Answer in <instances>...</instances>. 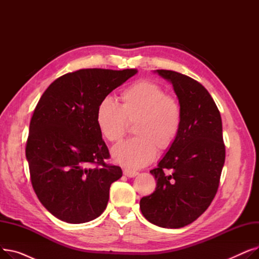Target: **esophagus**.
Returning a JSON list of instances; mask_svg holds the SVG:
<instances>
[{
  "label": "esophagus",
  "instance_id": "obj_1",
  "mask_svg": "<svg viewBox=\"0 0 259 259\" xmlns=\"http://www.w3.org/2000/svg\"><path fill=\"white\" fill-rule=\"evenodd\" d=\"M122 172H124V174L126 176H128V178H134V176H137L139 174V172L132 171V170H129V169H124V170H122Z\"/></svg>",
  "mask_w": 259,
  "mask_h": 259
}]
</instances>
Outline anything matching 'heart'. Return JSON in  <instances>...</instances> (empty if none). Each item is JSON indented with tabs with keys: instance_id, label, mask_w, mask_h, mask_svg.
<instances>
[{
	"instance_id": "b5f03b06",
	"label": "heart",
	"mask_w": 259,
	"mask_h": 259,
	"mask_svg": "<svg viewBox=\"0 0 259 259\" xmlns=\"http://www.w3.org/2000/svg\"><path fill=\"white\" fill-rule=\"evenodd\" d=\"M120 105L104 99L97 109V124L109 142L120 141L133 124L137 138L127 140L112 149L117 164L139 169L150 164L157 149L167 150L178 139L183 124L180 102L167 95L159 85L150 80H139L120 93Z\"/></svg>"
}]
</instances>
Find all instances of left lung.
<instances>
[{
  "label": "left lung",
  "instance_id": "obj_1",
  "mask_svg": "<svg viewBox=\"0 0 259 259\" xmlns=\"http://www.w3.org/2000/svg\"><path fill=\"white\" fill-rule=\"evenodd\" d=\"M155 72L172 84L183 124L175 143L150 171L155 191L141 199L140 208L151 224L178 229L197 220L215 197L226 157L223 124L219 108L197 80L172 70Z\"/></svg>",
  "mask_w": 259,
  "mask_h": 259
}]
</instances>
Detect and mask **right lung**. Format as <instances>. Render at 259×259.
Masks as SVG:
<instances>
[{"instance_id": "1", "label": "right lung", "mask_w": 259, "mask_h": 259, "mask_svg": "<svg viewBox=\"0 0 259 259\" xmlns=\"http://www.w3.org/2000/svg\"><path fill=\"white\" fill-rule=\"evenodd\" d=\"M137 69H80L57 78L40 97L30 120L26 158L42 205L57 219L83 224L107 207L121 178L97 124L99 104Z\"/></svg>"}]
</instances>
